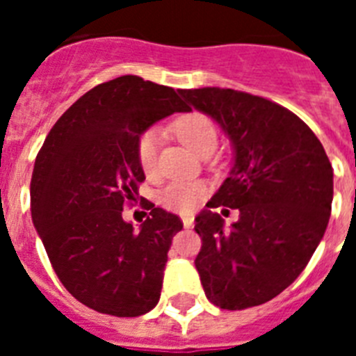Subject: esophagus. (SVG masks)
<instances>
[{
  "label": "esophagus",
  "mask_w": 356,
  "mask_h": 356,
  "mask_svg": "<svg viewBox=\"0 0 356 356\" xmlns=\"http://www.w3.org/2000/svg\"><path fill=\"white\" fill-rule=\"evenodd\" d=\"M181 222H184V226L185 228H193V225H194V217L193 216H181Z\"/></svg>",
  "instance_id": "1"
}]
</instances>
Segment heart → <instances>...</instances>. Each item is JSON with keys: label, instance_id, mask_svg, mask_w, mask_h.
Returning a JSON list of instances; mask_svg holds the SVG:
<instances>
[{"label": "heart", "instance_id": "obj_1", "mask_svg": "<svg viewBox=\"0 0 356 356\" xmlns=\"http://www.w3.org/2000/svg\"><path fill=\"white\" fill-rule=\"evenodd\" d=\"M172 131L185 146L196 155L212 153L217 147L219 134L209 115L201 112H188L175 119L171 124ZM159 146L160 135L155 130H147L137 140V160L146 176L156 175L159 169ZM207 187L200 181H172L160 194V203L165 209L176 212H193L203 196Z\"/></svg>", "mask_w": 356, "mask_h": 356}]
</instances>
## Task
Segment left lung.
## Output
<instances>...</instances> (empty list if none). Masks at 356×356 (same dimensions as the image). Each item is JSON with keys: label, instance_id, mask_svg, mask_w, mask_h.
Wrapping results in <instances>:
<instances>
[{"label": "left lung", "instance_id": "left-lung-1", "mask_svg": "<svg viewBox=\"0 0 356 356\" xmlns=\"http://www.w3.org/2000/svg\"><path fill=\"white\" fill-rule=\"evenodd\" d=\"M180 94L234 147L229 176L196 217L201 285L219 308L257 307L285 291L319 246L332 213V163L316 134L278 103L219 87ZM217 206L239 209L229 230Z\"/></svg>", "mask_w": 356, "mask_h": 356}]
</instances>
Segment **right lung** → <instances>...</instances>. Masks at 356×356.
<instances>
[{
  "label": "right lung",
  "mask_w": 356,
  "mask_h": 356,
  "mask_svg": "<svg viewBox=\"0 0 356 356\" xmlns=\"http://www.w3.org/2000/svg\"><path fill=\"white\" fill-rule=\"evenodd\" d=\"M188 112L175 89L127 74L96 85L48 134L31 175V221L69 294L96 312L137 317L160 300L180 217L146 203L135 229L122 207L146 180L137 140L160 119Z\"/></svg>",
  "instance_id": "obj_1"
}]
</instances>
